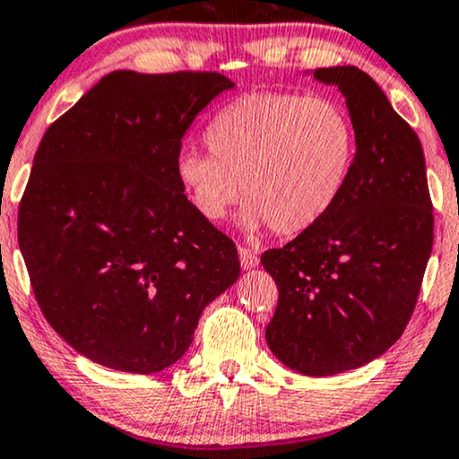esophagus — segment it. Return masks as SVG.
<instances>
[{
  "label": "esophagus",
  "instance_id": "obj_1",
  "mask_svg": "<svg viewBox=\"0 0 459 459\" xmlns=\"http://www.w3.org/2000/svg\"><path fill=\"white\" fill-rule=\"evenodd\" d=\"M238 255H240V264H242L244 270H253V267L259 265V257H257V253L253 251V248L240 247V248H238Z\"/></svg>",
  "mask_w": 459,
  "mask_h": 459
}]
</instances>
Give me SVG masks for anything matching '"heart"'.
Returning <instances> with one entry per match:
<instances>
[{
  "instance_id": "obj_1",
  "label": "heart",
  "mask_w": 459,
  "mask_h": 459,
  "mask_svg": "<svg viewBox=\"0 0 459 459\" xmlns=\"http://www.w3.org/2000/svg\"><path fill=\"white\" fill-rule=\"evenodd\" d=\"M211 153L183 150L177 178L195 211L219 221L244 194L240 225L278 236L314 228L348 186L352 120L331 99L255 92L225 107L206 130Z\"/></svg>"
}]
</instances>
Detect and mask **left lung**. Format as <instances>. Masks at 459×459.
<instances>
[{"mask_svg": "<svg viewBox=\"0 0 459 459\" xmlns=\"http://www.w3.org/2000/svg\"><path fill=\"white\" fill-rule=\"evenodd\" d=\"M337 86L356 133L348 186L320 221L261 255L278 284L267 346L326 377L382 356L411 318L432 253L426 160L413 128L359 67L306 71Z\"/></svg>", "mask_w": 459, "mask_h": 459, "instance_id": "left-lung-1", "label": "left lung"}]
</instances>
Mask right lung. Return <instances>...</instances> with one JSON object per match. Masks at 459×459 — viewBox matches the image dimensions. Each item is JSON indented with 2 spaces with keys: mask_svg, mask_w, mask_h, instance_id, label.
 I'll use <instances>...</instances> for the list:
<instances>
[{
  "mask_svg": "<svg viewBox=\"0 0 459 459\" xmlns=\"http://www.w3.org/2000/svg\"><path fill=\"white\" fill-rule=\"evenodd\" d=\"M221 74L113 71L46 130L19 208L41 312L77 354L124 373L175 365L240 276L238 248L177 178Z\"/></svg>",
  "mask_w": 459,
  "mask_h": 459,
  "instance_id": "1",
  "label": "right lung"
}]
</instances>
